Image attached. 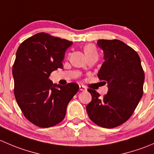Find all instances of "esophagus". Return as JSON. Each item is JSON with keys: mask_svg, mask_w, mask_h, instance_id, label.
Listing matches in <instances>:
<instances>
[{"mask_svg": "<svg viewBox=\"0 0 154 154\" xmlns=\"http://www.w3.org/2000/svg\"><path fill=\"white\" fill-rule=\"evenodd\" d=\"M79 87H80V90H81V91H86V87L84 85H80Z\"/></svg>", "mask_w": 154, "mask_h": 154, "instance_id": "1", "label": "esophagus"}]
</instances>
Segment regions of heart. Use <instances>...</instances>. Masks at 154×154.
Here are the masks:
<instances>
[{
  "mask_svg": "<svg viewBox=\"0 0 154 154\" xmlns=\"http://www.w3.org/2000/svg\"><path fill=\"white\" fill-rule=\"evenodd\" d=\"M84 52L86 54V57L87 56L90 55L91 54H94V53H97V50H96L95 46L92 44H88L84 46Z\"/></svg>",
  "mask_w": 154,
  "mask_h": 154,
  "instance_id": "heart-1",
  "label": "heart"
}]
</instances>
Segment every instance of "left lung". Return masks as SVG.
Returning <instances> with one entry per match:
<instances>
[{
  "instance_id": "8db88e82",
  "label": "left lung",
  "mask_w": 154,
  "mask_h": 154,
  "mask_svg": "<svg viewBox=\"0 0 154 154\" xmlns=\"http://www.w3.org/2000/svg\"><path fill=\"white\" fill-rule=\"evenodd\" d=\"M104 63L98 78L108 83V92L100 97L91 88V101L87 105L89 119L100 127L114 128L127 122L143 95L144 73L136 51L118 39H99Z\"/></svg>"
}]
</instances>
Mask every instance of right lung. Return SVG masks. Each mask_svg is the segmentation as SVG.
Wrapping results in <instances>:
<instances>
[{
    "instance_id": "obj_1",
    "label": "right lung",
    "mask_w": 154,
    "mask_h": 154,
    "mask_svg": "<svg viewBox=\"0 0 154 154\" xmlns=\"http://www.w3.org/2000/svg\"><path fill=\"white\" fill-rule=\"evenodd\" d=\"M72 42L38 32L19 45L12 66L14 94L24 117L47 128L64 119L70 100L78 91L77 83L53 84L51 72L63 68L65 53Z\"/></svg>"
}]
</instances>
